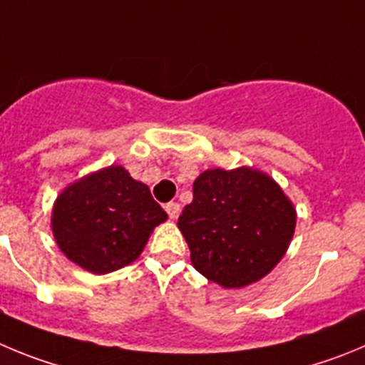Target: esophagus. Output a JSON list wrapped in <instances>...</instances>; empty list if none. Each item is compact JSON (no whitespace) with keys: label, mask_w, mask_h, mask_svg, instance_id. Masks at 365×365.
Returning <instances> with one entry per match:
<instances>
[{"label":"esophagus","mask_w":365,"mask_h":365,"mask_svg":"<svg viewBox=\"0 0 365 365\" xmlns=\"http://www.w3.org/2000/svg\"><path fill=\"white\" fill-rule=\"evenodd\" d=\"M165 211H167V215H169L170 220H175V218H178L180 211H182V209H180V203L170 202V203H167V205H165Z\"/></svg>","instance_id":"34e87169"}]
</instances>
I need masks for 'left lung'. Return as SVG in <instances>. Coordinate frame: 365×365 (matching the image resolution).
I'll use <instances>...</instances> for the list:
<instances>
[{"label":"left lung","instance_id":"obj_1","mask_svg":"<svg viewBox=\"0 0 365 365\" xmlns=\"http://www.w3.org/2000/svg\"><path fill=\"white\" fill-rule=\"evenodd\" d=\"M294 225L291 200L271 176L251 167L202 173L178 218L195 269L225 289L269 274L287 251Z\"/></svg>","mask_w":365,"mask_h":365}]
</instances>
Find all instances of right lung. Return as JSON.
I'll return each instance as SVG.
<instances>
[{
	"mask_svg": "<svg viewBox=\"0 0 365 365\" xmlns=\"http://www.w3.org/2000/svg\"><path fill=\"white\" fill-rule=\"evenodd\" d=\"M165 220L145 183L110 165L71 183L56 200L51 225L68 260L107 274L136 260L153 229Z\"/></svg>",
	"mask_w": 365,
	"mask_h": 365,
	"instance_id": "right-lung-1",
	"label": "right lung"
}]
</instances>
